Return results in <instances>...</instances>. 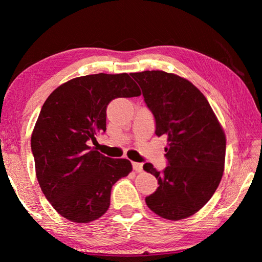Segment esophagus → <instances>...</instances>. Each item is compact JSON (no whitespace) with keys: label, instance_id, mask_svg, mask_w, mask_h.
Listing matches in <instances>:
<instances>
[{"label":"esophagus","instance_id":"esophagus-1","mask_svg":"<svg viewBox=\"0 0 262 262\" xmlns=\"http://www.w3.org/2000/svg\"><path fill=\"white\" fill-rule=\"evenodd\" d=\"M133 168H134L136 172H142V171H143V164L134 162V163H133Z\"/></svg>","mask_w":262,"mask_h":262}]
</instances>
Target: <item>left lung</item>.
<instances>
[{
  "label": "left lung",
  "mask_w": 262,
  "mask_h": 262,
  "mask_svg": "<svg viewBox=\"0 0 262 262\" xmlns=\"http://www.w3.org/2000/svg\"><path fill=\"white\" fill-rule=\"evenodd\" d=\"M156 122L165 136L167 166L144 171L158 180L156 192L145 198L155 214L178 221L199 211L221 183L225 161V135L202 92L187 79L162 70L133 73Z\"/></svg>",
  "instance_id": "obj_1"
}]
</instances>
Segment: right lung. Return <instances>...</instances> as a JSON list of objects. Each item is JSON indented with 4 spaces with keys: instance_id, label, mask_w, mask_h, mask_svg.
Returning <instances> with one entry per match:
<instances>
[{
    "instance_id": "1",
    "label": "right lung",
    "mask_w": 262,
    "mask_h": 262,
    "mask_svg": "<svg viewBox=\"0 0 262 262\" xmlns=\"http://www.w3.org/2000/svg\"><path fill=\"white\" fill-rule=\"evenodd\" d=\"M128 74H95L62 84L43 103L31 137L42 193L61 216L89 223L107 211L111 189L129 174L125 158L89 147L106 130V108L115 98L140 96Z\"/></svg>"
}]
</instances>
